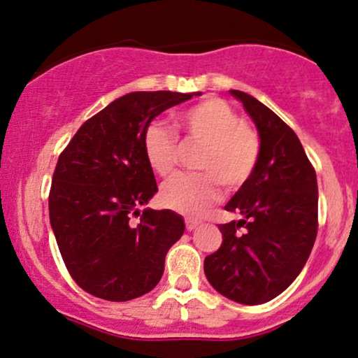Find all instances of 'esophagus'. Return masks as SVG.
<instances>
[{"mask_svg":"<svg viewBox=\"0 0 358 358\" xmlns=\"http://www.w3.org/2000/svg\"><path fill=\"white\" fill-rule=\"evenodd\" d=\"M197 226H199V221H197V220H191V217H187V220H186V229H187V231L196 229Z\"/></svg>","mask_w":358,"mask_h":358,"instance_id":"esophagus-1","label":"esophagus"}]
</instances>
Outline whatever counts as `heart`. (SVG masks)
Masks as SVG:
<instances>
[{
	"label": "heart",
	"mask_w": 358,
	"mask_h": 358,
	"mask_svg": "<svg viewBox=\"0 0 358 358\" xmlns=\"http://www.w3.org/2000/svg\"><path fill=\"white\" fill-rule=\"evenodd\" d=\"M178 120L189 138L203 142L197 159V169L203 172L172 176L161 189V203L186 216H199L220 197V182L228 191H236L251 179L262 155V141L258 132L217 96L191 105L179 113ZM142 149L155 174H171L179 150L174 130L152 122L142 137Z\"/></svg>",
	"instance_id": "obj_1"
}]
</instances>
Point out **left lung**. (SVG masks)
<instances>
[{"label": "left lung", "instance_id": "left-lung-1", "mask_svg": "<svg viewBox=\"0 0 358 358\" xmlns=\"http://www.w3.org/2000/svg\"><path fill=\"white\" fill-rule=\"evenodd\" d=\"M262 138L255 174L224 206L241 221L220 224V250L206 256V278L243 305L283 293L305 266L318 231L317 174L289 125L255 96L231 90Z\"/></svg>", "mask_w": 358, "mask_h": 358}]
</instances>
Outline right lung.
I'll list each match as a JSON object with an SVG mask.
<instances>
[{
  "mask_svg": "<svg viewBox=\"0 0 358 358\" xmlns=\"http://www.w3.org/2000/svg\"><path fill=\"white\" fill-rule=\"evenodd\" d=\"M192 95L120 96L83 122L62 150L48 196L50 222L70 276L90 295L129 301L161 280L184 221L169 209H136L157 192L142 137L154 117Z\"/></svg>",
  "mask_w": 358,
  "mask_h": 358,
  "instance_id": "1",
  "label": "right lung"
}]
</instances>
